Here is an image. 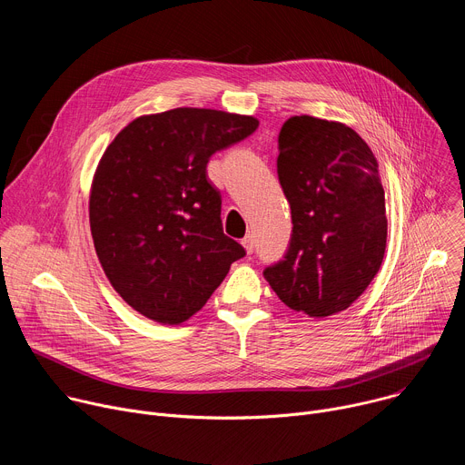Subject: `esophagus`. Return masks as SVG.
<instances>
[{
    "mask_svg": "<svg viewBox=\"0 0 465 465\" xmlns=\"http://www.w3.org/2000/svg\"><path fill=\"white\" fill-rule=\"evenodd\" d=\"M241 242H242V246H244V250H246L248 253H252V252H253V248H255V239H253V235H250V233H248Z\"/></svg>",
    "mask_w": 465,
    "mask_h": 465,
    "instance_id": "34e87169",
    "label": "esophagus"
}]
</instances>
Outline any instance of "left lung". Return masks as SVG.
I'll use <instances>...</instances> for the list:
<instances>
[{"label": "left lung", "mask_w": 465, "mask_h": 465, "mask_svg": "<svg viewBox=\"0 0 465 465\" xmlns=\"http://www.w3.org/2000/svg\"><path fill=\"white\" fill-rule=\"evenodd\" d=\"M278 143L292 235L283 259L262 276L287 307L331 316L381 269L388 223L379 165L353 128L312 115L287 119Z\"/></svg>", "instance_id": "obj_1"}]
</instances>
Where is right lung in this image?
I'll list each match as a JSON object with an SVG mask.
<instances>
[{"label": "right lung", "instance_id": "obj_1", "mask_svg": "<svg viewBox=\"0 0 465 465\" xmlns=\"http://www.w3.org/2000/svg\"><path fill=\"white\" fill-rule=\"evenodd\" d=\"M252 115L174 108L128 123L106 147L90 193L101 267L143 316L180 323L201 311L244 248L224 235L208 162L257 128Z\"/></svg>", "mask_w": 465, "mask_h": 465}]
</instances>
